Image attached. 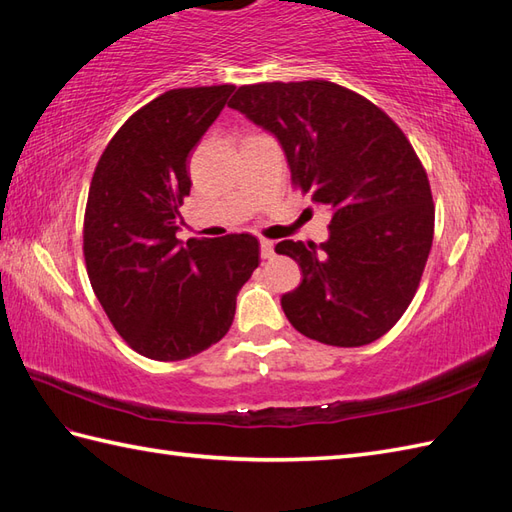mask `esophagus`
<instances>
[{
    "mask_svg": "<svg viewBox=\"0 0 512 512\" xmlns=\"http://www.w3.org/2000/svg\"><path fill=\"white\" fill-rule=\"evenodd\" d=\"M259 246H262V257L264 259H273L275 257V244L270 242V239H262V242H259Z\"/></svg>",
    "mask_w": 512,
    "mask_h": 512,
    "instance_id": "34e87169",
    "label": "esophagus"
}]
</instances>
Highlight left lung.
Here are the masks:
<instances>
[{
    "label": "left lung",
    "mask_w": 512,
    "mask_h": 512,
    "mask_svg": "<svg viewBox=\"0 0 512 512\" xmlns=\"http://www.w3.org/2000/svg\"><path fill=\"white\" fill-rule=\"evenodd\" d=\"M228 107L275 134L292 184L332 211L328 242L275 246L303 273L281 297L292 328L336 347L380 339L416 295L436 220L407 136L365 96L321 79L242 85Z\"/></svg>",
    "instance_id": "left-lung-1"
}]
</instances>
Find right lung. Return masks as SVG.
<instances>
[{
    "instance_id": "add662e5",
    "label": "right lung",
    "mask_w": 512,
    "mask_h": 512,
    "mask_svg": "<svg viewBox=\"0 0 512 512\" xmlns=\"http://www.w3.org/2000/svg\"><path fill=\"white\" fill-rule=\"evenodd\" d=\"M235 85L178 88L140 107L107 143L83 220L96 299L134 352L182 361L228 332L237 292L259 266L248 233L176 237L191 191L187 160Z\"/></svg>"
}]
</instances>
